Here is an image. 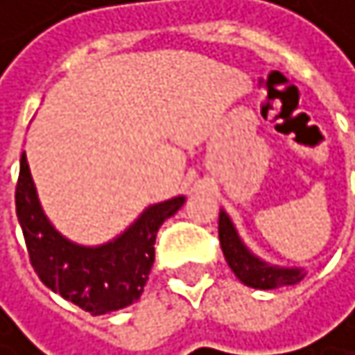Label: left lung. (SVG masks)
Masks as SVG:
<instances>
[{"label":"left lung","mask_w":355,"mask_h":355,"mask_svg":"<svg viewBox=\"0 0 355 355\" xmlns=\"http://www.w3.org/2000/svg\"><path fill=\"white\" fill-rule=\"evenodd\" d=\"M219 243L221 251L225 255L227 266L234 270V275L249 288L257 290H275L279 285H292L298 283L304 272L298 268H277L268 266L266 262L257 260L255 255L247 251V247L241 243L239 234L225 213L219 215Z\"/></svg>","instance_id":"left-lung-1"}]
</instances>
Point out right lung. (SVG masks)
Segmentation results:
<instances>
[{
    "label": "right lung",
    "mask_w": 355,
    "mask_h": 355,
    "mask_svg": "<svg viewBox=\"0 0 355 355\" xmlns=\"http://www.w3.org/2000/svg\"><path fill=\"white\" fill-rule=\"evenodd\" d=\"M15 202L29 262L40 281L91 315H104L140 298L155 262L157 230L183 207L185 198H172L146 209L116 241L95 249L65 241L49 223L40 209L25 153L21 155Z\"/></svg>",
    "instance_id": "add662e5"
}]
</instances>
